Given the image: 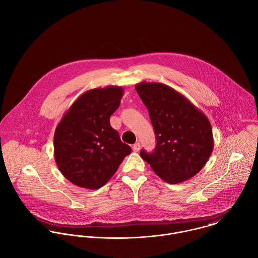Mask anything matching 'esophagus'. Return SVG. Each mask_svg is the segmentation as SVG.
<instances>
[{"mask_svg": "<svg viewBox=\"0 0 258 258\" xmlns=\"http://www.w3.org/2000/svg\"><path fill=\"white\" fill-rule=\"evenodd\" d=\"M140 150H141V145H140L139 143H136V144L133 146V151L136 152V153H138V152H140Z\"/></svg>", "mask_w": 258, "mask_h": 258, "instance_id": "1", "label": "esophagus"}]
</instances>
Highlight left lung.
I'll list each match as a JSON object with an SVG mask.
<instances>
[{"label": "left lung", "instance_id": "left-lung-1", "mask_svg": "<svg viewBox=\"0 0 258 258\" xmlns=\"http://www.w3.org/2000/svg\"><path fill=\"white\" fill-rule=\"evenodd\" d=\"M136 90L148 107L156 147L141 156L165 182L179 183L199 173L213 150L210 122L206 114L172 88L142 82Z\"/></svg>", "mask_w": 258, "mask_h": 258}]
</instances>
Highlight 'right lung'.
<instances>
[{
	"label": "right lung",
	"instance_id": "right-lung-1",
	"mask_svg": "<svg viewBox=\"0 0 258 258\" xmlns=\"http://www.w3.org/2000/svg\"><path fill=\"white\" fill-rule=\"evenodd\" d=\"M123 89L117 86L84 93L58 122L53 136L54 160L61 174L75 185L103 186L132 149L110 126Z\"/></svg>",
	"mask_w": 258,
	"mask_h": 258
}]
</instances>
